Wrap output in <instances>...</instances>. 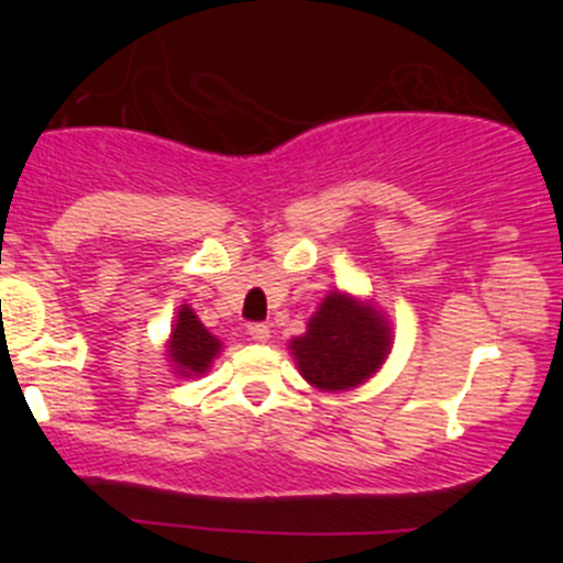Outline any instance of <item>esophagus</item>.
I'll use <instances>...</instances> for the list:
<instances>
[{
  "mask_svg": "<svg viewBox=\"0 0 563 563\" xmlns=\"http://www.w3.org/2000/svg\"><path fill=\"white\" fill-rule=\"evenodd\" d=\"M247 335H251L253 341L265 343L267 338H271V327H267V324H251V327H247Z\"/></svg>",
  "mask_w": 563,
  "mask_h": 563,
  "instance_id": "obj_1",
  "label": "esophagus"
}]
</instances>
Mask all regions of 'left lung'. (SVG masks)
<instances>
[{
    "label": "left lung",
    "instance_id": "left-lung-1",
    "mask_svg": "<svg viewBox=\"0 0 563 563\" xmlns=\"http://www.w3.org/2000/svg\"><path fill=\"white\" fill-rule=\"evenodd\" d=\"M395 343L389 316L372 298L330 290L290 341L298 372L318 391H350L375 377Z\"/></svg>",
    "mask_w": 563,
    "mask_h": 563
}]
</instances>
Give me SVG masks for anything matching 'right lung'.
Listing matches in <instances>:
<instances>
[{
    "instance_id": "1",
    "label": "right lung",
    "mask_w": 563,
    "mask_h": 563,
    "mask_svg": "<svg viewBox=\"0 0 563 563\" xmlns=\"http://www.w3.org/2000/svg\"><path fill=\"white\" fill-rule=\"evenodd\" d=\"M222 341L206 330L188 305L177 307L172 332L166 338V361L177 377H202L220 357Z\"/></svg>"
}]
</instances>
